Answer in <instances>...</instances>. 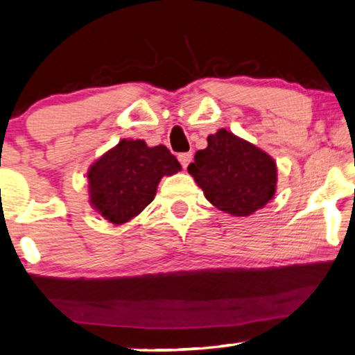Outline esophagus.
I'll list each match as a JSON object with an SVG mask.
<instances>
[{
  "instance_id": "1",
  "label": "esophagus",
  "mask_w": 355,
  "mask_h": 355,
  "mask_svg": "<svg viewBox=\"0 0 355 355\" xmlns=\"http://www.w3.org/2000/svg\"><path fill=\"white\" fill-rule=\"evenodd\" d=\"M178 161L182 163L183 169H186V167L189 166V163L192 161V153L191 152H186V153H180L178 155Z\"/></svg>"
}]
</instances>
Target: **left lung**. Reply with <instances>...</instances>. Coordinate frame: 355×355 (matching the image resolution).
I'll return each mask as SVG.
<instances>
[{"label": "left lung", "mask_w": 355, "mask_h": 355, "mask_svg": "<svg viewBox=\"0 0 355 355\" xmlns=\"http://www.w3.org/2000/svg\"><path fill=\"white\" fill-rule=\"evenodd\" d=\"M188 172L209 203L232 216H250L272 199L277 186L275 161L254 144L227 130L208 136Z\"/></svg>", "instance_id": "8db88e82"}]
</instances>
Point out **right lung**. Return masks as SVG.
<instances>
[{
	"instance_id": "1",
	"label": "right lung",
	"mask_w": 355,
	"mask_h": 355,
	"mask_svg": "<svg viewBox=\"0 0 355 355\" xmlns=\"http://www.w3.org/2000/svg\"><path fill=\"white\" fill-rule=\"evenodd\" d=\"M178 171L182 166L167 147L122 139L89 169V202L105 219L122 225L155 199L161 178Z\"/></svg>"
}]
</instances>
